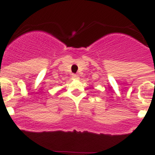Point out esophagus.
I'll use <instances>...</instances> for the list:
<instances>
[{
	"mask_svg": "<svg viewBox=\"0 0 155 155\" xmlns=\"http://www.w3.org/2000/svg\"><path fill=\"white\" fill-rule=\"evenodd\" d=\"M72 79H74V80H78V79H79L78 75L73 74V75H72Z\"/></svg>",
	"mask_w": 155,
	"mask_h": 155,
	"instance_id": "34e87169",
	"label": "esophagus"
}]
</instances>
